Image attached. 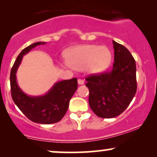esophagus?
Segmentation results:
<instances>
[{"instance_id": "34e87169", "label": "esophagus", "mask_w": 157, "mask_h": 157, "mask_svg": "<svg viewBox=\"0 0 157 157\" xmlns=\"http://www.w3.org/2000/svg\"><path fill=\"white\" fill-rule=\"evenodd\" d=\"M77 82H78L79 85H82V84H84V80H82V79H78Z\"/></svg>"}]
</instances>
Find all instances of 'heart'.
Listing matches in <instances>:
<instances>
[{
    "mask_svg": "<svg viewBox=\"0 0 157 157\" xmlns=\"http://www.w3.org/2000/svg\"><path fill=\"white\" fill-rule=\"evenodd\" d=\"M68 63L77 70H83L91 74L105 71L112 61V53L109 47L97 45L75 46L66 53Z\"/></svg>",
    "mask_w": 157,
    "mask_h": 157,
    "instance_id": "heart-1",
    "label": "heart"
}]
</instances>
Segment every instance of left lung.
Wrapping results in <instances>:
<instances>
[{"label":"left lung","instance_id":"8db88e82","mask_svg":"<svg viewBox=\"0 0 157 157\" xmlns=\"http://www.w3.org/2000/svg\"><path fill=\"white\" fill-rule=\"evenodd\" d=\"M112 43L114 63L111 71L86 78L89 105L101 118L121 114L131 103L137 89L134 58L125 46L114 40Z\"/></svg>","mask_w":157,"mask_h":157}]
</instances>
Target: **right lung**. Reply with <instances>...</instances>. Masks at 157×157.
Here are the masks:
<instances>
[{
    "mask_svg": "<svg viewBox=\"0 0 157 157\" xmlns=\"http://www.w3.org/2000/svg\"><path fill=\"white\" fill-rule=\"evenodd\" d=\"M45 42H37L27 46L17 56L10 73L11 94L18 109L29 120L40 124L59 122L67 111L69 101L77 89V78L57 82L44 96H28L20 89L16 72L23 55Z\"/></svg>",
    "mask_w": 157,
    "mask_h": 157,
    "instance_id": "right-lung-1",
    "label": "right lung"
}]
</instances>
